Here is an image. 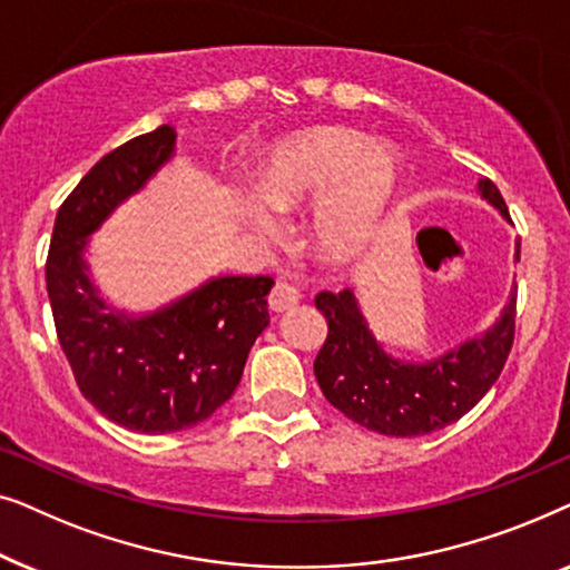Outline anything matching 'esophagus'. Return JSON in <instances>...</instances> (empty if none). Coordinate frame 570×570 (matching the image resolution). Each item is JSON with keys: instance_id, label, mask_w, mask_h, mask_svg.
<instances>
[{"instance_id": "34e87169", "label": "esophagus", "mask_w": 570, "mask_h": 570, "mask_svg": "<svg viewBox=\"0 0 570 570\" xmlns=\"http://www.w3.org/2000/svg\"><path fill=\"white\" fill-rule=\"evenodd\" d=\"M298 301H301V293L287 283H277L269 293V308L275 311V314H285V311L295 308L298 306Z\"/></svg>"}]
</instances>
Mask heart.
<instances>
[{"label":"heart","instance_id":"obj_1","mask_svg":"<svg viewBox=\"0 0 570 570\" xmlns=\"http://www.w3.org/2000/svg\"><path fill=\"white\" fill-rule=\"evenodd\" d=\"M402 189L400 158L361 131L316 127L285 137L256 163V197L246 209L256 230L275 233L273 215L316 209L311 236L326 264L345 267L368 254Z\"/></svg>","mask_w":570,"mask_h":570}]
</instances>
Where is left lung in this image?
<instances>
[{
	"label": "left lung",
	"mask_w": 570,
	"mask_h": 570,
	"mask_svg": "<svg viewBox=\"0 0 570 570\" xmlns=\"http://www.w3.org/2000/svg\"><path fill=\"white\" fill-rule=\"evenodd\" d=\"M480 194L509 217L490 178L480 181ZM316 308L330 326L314 361L324 396L353 423L396 439L441 431L466 415L501 376L517 330L513 291L501 318L482 337L431 363H404L384 353L350 291L318 293Z\"/></svg>",
	"instance_id": "obj_1"
}]
</instances>
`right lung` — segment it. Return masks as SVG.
Instances as JSON below:
<instances>
[{
	"instance_id": "1",
	"label": "right lung",
	"mask_w": 570,
	"mask_h": 570,
	"mask_svg": "<svg viewBox=\"0 0 570 570\" xmlns=\"http://www.w3.org/2000/svg\"><path fill=\"white\" fill-rule=\"evenodd\" d=\"M176 129L163 124L104 155L53 223L46 291L59 345L85 400L116 425L174 433L207 420L236 392L248 350L267 330L272 277H213L145 316L108 308L82 259L90 233L142 189L174 155Z\"/></svg>"
}]
</instances>
